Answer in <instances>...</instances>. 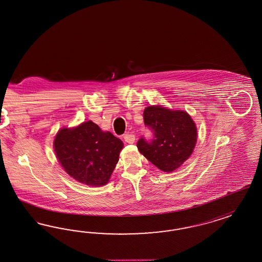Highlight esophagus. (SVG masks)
<instances>
[{
  "label": "esophagus",
  "mask_w": 262,
  "mask_h": 262,
  "mask_svg": "<svg viewBox=\"0 0 262 262\" xmlns=\"http://www.w3.org/2000/svg\"><path fill=\"white\" fill-rule=\"evenodd\" d=\"M124 140L128 144H133L135 142V140H136V136H135V135H133V134H126L124 136Z\"/></svg>",
  "instance_id": "34e87169"
}]
</instances>
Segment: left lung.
<instances>
[{
	"instance_id": "obj_1",
	"label": "left lung",
	"mask_w": 262,
	"mask_h": 262,
	"mask_svg": "<svg viewBox=\"0 0 262 262\" xmlns=\"http://www.w3.org/2000/svg\"><path fill=\"white\" fill-rule=\"evenodd\" d=\"M145 126L153 136H142L137 148L145 158L164 172H172L189 159L196 143V127L185 111L148 106L143 112Z\"/></svg>"
}]
</instances>
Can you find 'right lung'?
Listing matches in <instances>:
<instances>
[{
	"label": "right lung",
	"instance_id": "right-lung-1",
	"mask_svg": "<svg viewBox=\"0 0 262 262\" xmlns=\"http://www.w3.org/2000/svg\"><path fill=\"white\" fill-rule=\"evenodd\" d=\"M123 142L88 121L74 128H63L55 137L54 150L63 169L75 180L99 187L108 182Z\"/></svg>",
	"mask_w": 262,
	"mask_h": 262
}]
</instances>
